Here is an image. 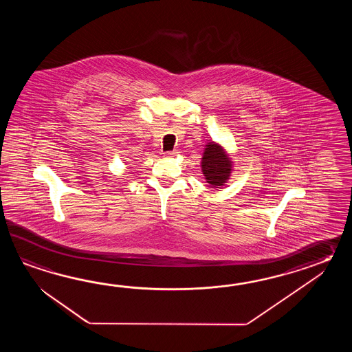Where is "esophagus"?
<instances>
[{
	"label": "esophagus",
	"instance_id": "esophagus-1",
	"mask_svg": "<svg viewBox=\"0 0 352 352\" xmlns=\"http://www.w3.org/2000/svg\"><path fill=\"white\" fill-rule=\"evenodd\" d=\"M177 155H179V151H170V152H166L165 157H175V156H177Z\"/></svg>",
	"mask_w": 352,
	"mask_h": 352
}]
</instances>
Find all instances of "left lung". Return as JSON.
<instances>
[{
    "label": "left lung",
    "instance_id": "8db88e82",
    "mask_svg": "<svg viewBox=\"0 0 352 352\" xmlns=\"http://www.w3.org/2000/svg\"><path fill=\"white\" fill-rule=\"evenodd\" d=\"M200 166L204 179L211 187L224 186L234 170L232 158L224 147L215 141H209L205 144Z\"/></svg>",
    "mask_w": 352,
    "mask_h": 352
}]
</instances>
